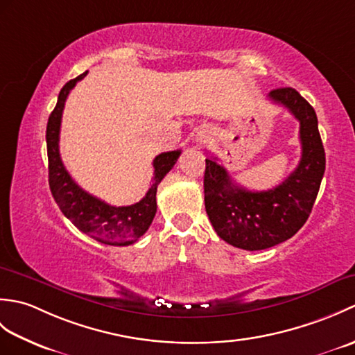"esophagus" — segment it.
Returning a JSON list of instances; mask_svg holds the SVG:
<instances>
[{"mask_svg":"<svg viewBox=\"0 0 355 355\" xmlns=\"http://www.w3.org/2000/svg\"><path fill=\"white\" fill-rule=\"evenodd\" d=\"M197 140H198V143H201V145H202V143L206 141V135H200V137H198Z\"/></svg>","mask_w":355,"mask_h":355,"instance_id":"obj_1","label":"esophagus"}]
</instances>
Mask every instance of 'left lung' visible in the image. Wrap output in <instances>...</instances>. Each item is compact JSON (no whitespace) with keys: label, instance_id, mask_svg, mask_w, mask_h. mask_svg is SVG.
Here are the masks:
<instances>
[{"label":"left lung","instance_id":"obj_1","mask_svg":"<svg viewBox=\"0 0 355 355\" xmlns=\"http://www.w3.org/2000/svg\"><path fill=\"white\" fill-rule=\"evenodd\" d=\"M268 99L299 120L302 157L284 182L248 191L230 178L216 157L206 158L205 206L218 236L243 250H263L296 235L311 214L325 172V149L315 111L294 88H277Z\"/></svg>","mask_w":355,"mask_h":355}]
</instances>
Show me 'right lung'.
<instances>
[{
    "mask_svg": "<svg viewBox=\"0 0 355 355\" xmlns=\"http://www.w3.org/2000/svg\"><path fill=\"white\" fill-rule=\"evenodd\" d=\"M85 74L87 71L82 73L76 79L67 82L62 87L56 107L49 117L45 139H47L50 191L61 212L85 235L94 238L102 244L130 245L141 235H145V232L153 223L157 212V187L166 173L177 163V158L182 154V150L177 149L162 153L154 158V182L145 197L135 205L120 207L111 206L79 187L70 177V173L67 172L61 160L59 131H61L62 111L67 97H69L74 85L85 78Z\"/></svg>",
    "mask_w": 355,
    "mask_h": 355,
    "instance_id": "obj_1",
    "label": "right lung"
}]
</instances>
